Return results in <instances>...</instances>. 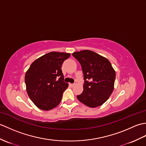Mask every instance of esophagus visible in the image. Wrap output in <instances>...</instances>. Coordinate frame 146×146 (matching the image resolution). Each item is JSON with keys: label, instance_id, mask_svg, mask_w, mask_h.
Here are the masks:
<instances>
[{"label": "esophagus", "instance_id": "esophagus-1", "mask_svg": "<svg viewBox=\"0 0 146 146\" xmlns=\"http://www.w3.org/2000/svg\"><path fill=\"white\" fill-rule=\"evenodd\" d=\"M70 85L71 86H74L75 85H76L75 83H70Z\"/></svg>", "mask_w": 146, "mask_h": 146}]
</instances>
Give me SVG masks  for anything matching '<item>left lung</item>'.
Here are the masks:
<instances>
[{
    "instance_id": "8db88e82",
    "label": "left lung",
    "mask_w": 146,
    "mask_h": 146,
    "mask_svg": "<svg viewBox=\"0 0 146 146\" xmlns=\"http://www.w3.org/2000/svg\"><path fill=\"white\" fill-rule=\"evenodd\" d=\"M82 66L85 84L78 100L91 108L103 105L114 89L115 71L106 58L90 50L72 54Z\"/></svg>"
}]
</instances>
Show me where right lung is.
<instances>
[{"label": "right lung", "instance_id": "1", "mask_svg": "<svg viewBox=\"0 0 146 146\" xmlns=\"http://www.w3.org/2000/svg\"><path fill=\"white\" fill-rule=\"evenodd\" d=\"M70 56V54L66 52H48L36 60L26 71L27 93L39 109L50 110L60 104L68 86L63 82L61 66Z\"/></svg>", "mask_w": 146, "mask_h": 146}]
</instances>
